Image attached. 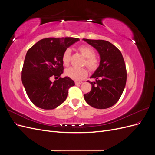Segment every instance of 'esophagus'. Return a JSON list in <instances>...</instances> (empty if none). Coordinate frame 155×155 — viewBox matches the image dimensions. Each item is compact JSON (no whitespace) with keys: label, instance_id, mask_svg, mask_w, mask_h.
Listing matches in <instances>:
<instances>
[{"label":"esophagus","instance_id":"obj_1","mask_svg":"<svg viewBox=\"0 0 155 155\" xmlns=\"http://www.w3.org/2000/svg\"><path fill=\"white\" fill-rule=\"evenodd\" d=\"M82 83V81H76L75 82V84L76 85H79V84H81Z\"/></svg>","mask_w":155,"mask_h":155}]
</instances>
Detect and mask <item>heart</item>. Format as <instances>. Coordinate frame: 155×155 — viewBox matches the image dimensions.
<instances>
[{"label": "heart", "instance_id": "heart-1", "mask_svg": "<svg viewBox=\"0 0 155 155\" xmlns=\"http://www.w3.org/2000/svg\"><path fill=\"white\" fill-rule=\"evenodd\" d=\"M78 50L84 58H85V60L83 62V65H85L91 72H94L95 70H96L99 67L100 61L94 55V50L91 46L81 45L78 48ZM70 55H71V50L69 48H67L64 51L62 55V62L64 66L68 67L69 65ZM64 74L67 76L74 79V80L79 81L87 76L88 72L85 68H75L71 67L65 70Z\"/></svg>", "mask_w": 155, "mask_h": 155}]
</instances>
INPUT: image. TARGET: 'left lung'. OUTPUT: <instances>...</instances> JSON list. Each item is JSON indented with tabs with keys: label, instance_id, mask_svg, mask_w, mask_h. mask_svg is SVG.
Listing matches in <instances>:
<instances>
[{
	"label": "left lung",
	"instance_id": "obj_1",
	"mask_svg": "<svg viewBox=\"0 0 155 155\" xmlns=\"http://www.w3.org/2000/svg\"><path fill=\"white\" fill-rule=\"evenodd\" d=\"M100 56V65L91 78L92 89L84 95L85 100L94 108L104 109L116 104L124 92L127 81V71L121 51L110 42L104 40L83 39Z\"/></svg>",
	"mask_w": 155,
	"mask_h": 155
}]
</instances>
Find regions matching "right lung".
I'll list each match as a JSON object with an SVG mask.
<instances>
[{
    "instance_id": "right-lung-1",
    "label": "right lung",
    "mask_w": 155,
    "mask_h": 155,
    "mask_svg": "<svg viewBox=\"0 0 155 155\" xmlns=\"http://www.w3.org/2000/svg\"><path fill=\"white\" fill-rule=\"evenodd\" d=\"M79 41L74 37L43 39L28 50L22 70V82L31 101L41 109H54L67 99L75 83L68 77L51 82V77L63 73L62 55L70 46Z\"/></svg>"
}]
</instances>
